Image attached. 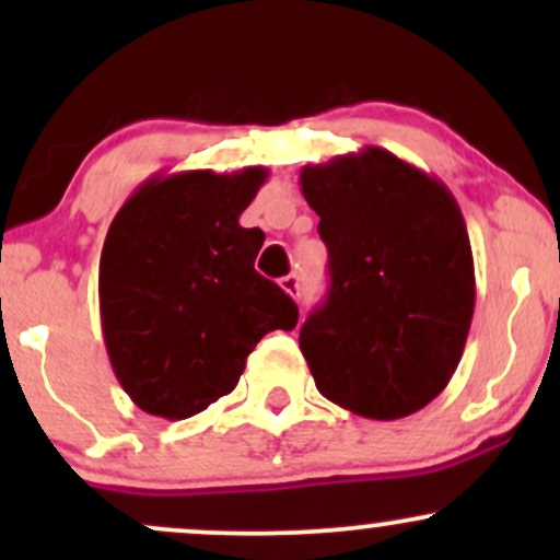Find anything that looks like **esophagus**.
<instances>
[{"instance_id":"34e87169","label":"esophagus","mask_w":560,"mask_h":560,"mask_svg":"<svg viewBox=\"0 0 560 560\" xmlns=\"http://www.w3.org/2000/svg\"><path fill=\"white\" fill-rule=\"evenodd\" d=\"M279 284H281V289H284V292L289 294V298H294V300L300 298V279H298V276H294V273L284 276V279H281Z\"/></svg>"}]
</instances>
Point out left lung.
I'll return each instance as SVG.
<instances>
[{
  "instance_id": "1",
  "label": "left lung",
  "mask_w": 560,
  "mask_h": 560,
  "mask_svg": "<svg viewBox=\"0 0 560 560\" xmlns=\"http://www.w3.org/2000/svg\"><path fill=\"white\" fill-rule=\"evenodd\" d=\"M302 195L329 249V292L300 329L326 400L376 421L447 387L477 281L464 213L440 178L382 147L305 165Z\"/></svg>"
}]
</instances>
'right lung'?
<instances>
[{"label":"right lung","instance_id":"right-lung-1","mask_svg":"<svg viewBox=\"0 0 560 560\" xmlns=\"http://www.w3.org/2000/svg\"><path fill=\"white\" fill-rule=\"evenodd\" d=\"M268 171H182L144 182L113 218L100 258L107 355L144 413L189 419L229 395L268 331L298 305L255 271L260 229L240 226Z\"/></svg>","mask_w":560,"mask_h":560}]
</instances>
